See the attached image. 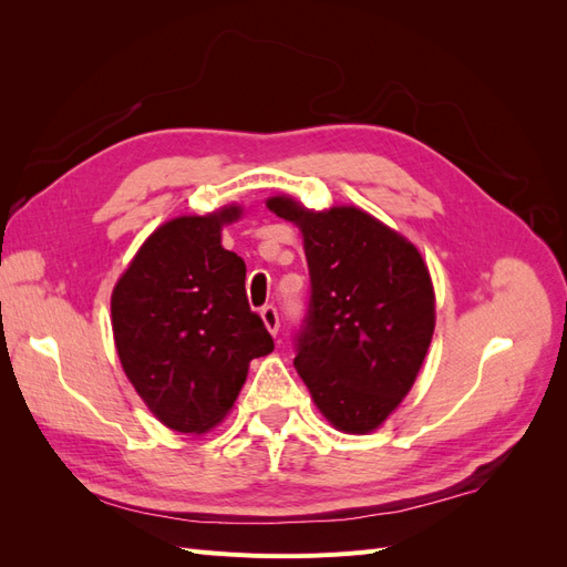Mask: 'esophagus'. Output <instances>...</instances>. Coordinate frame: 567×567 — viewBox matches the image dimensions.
<instances>
[{
  "instance_id": "34e87169",
  "label": "esophagus",
  "mask_w": 567,
  "mask_h": 567,
  "mask_svg": "<svg viewBox=\"0 0 567 567\" xmlns=\"http://www.w3.org/2000/svg\"><path fill=\"white\" fill-rule=\"evenodd\" d=\"M260 317H262L265 326L269 329V333L277 336V333H279V312H277V307H274L271 302L265 305L262 310H260Z\"/></svg>"
}]
</instances>
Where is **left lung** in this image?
Returning <instances> with one entry per match:
<instances>
[{"mask_svg": "<svg viewBox=\"0 0 567 567\" xmlns=\"http://www.w3.org/2000/svg\"><path fill=\"white\" fill-rule=\"evenodd\" d=\"M267 208L300 227L310 267L293 364L338 431L369 433L414 385L431 346V274L414 246L359 208L312 213L284 196Z\"/></svg>", "mask_w": 567, "mask_h": 567, "instance_id": "1", "label": "left lung"}]
</instances>
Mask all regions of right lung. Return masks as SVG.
Listing matches in <instances>:
<instances>
[{
    "label": "right lung",
    "mask_w": 567,
    "mask_h": 567,
    "mask_svg": "<svg viewBox=\"0 0 567 567\" xmlns=\"http://www.w3.org/2000/svg\"><path fill=\"white\" fill-rule=\"evenodd\" d=\"M227 208L179 217L148 236L117 281L111 312L117 357L146 406L177 433L227 416L248 364L274 340L246 296V262L219 244Z\"/></svg>",
    "instance_id": "right-lung-1"
}]
</instances>
